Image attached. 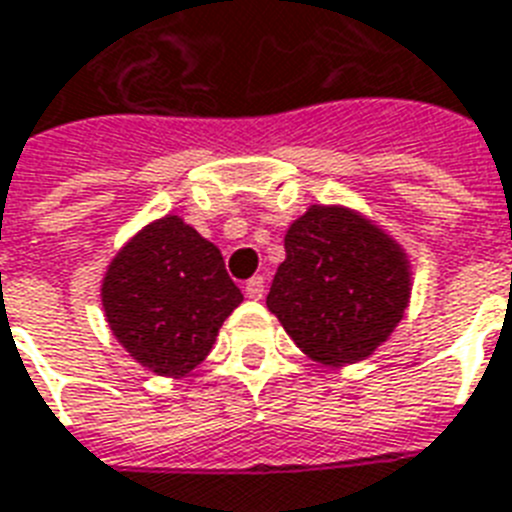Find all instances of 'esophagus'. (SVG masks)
I'll use <instances>...</instances> for the list:
<instances>
[{"label": "esophagus", "instance_id": "34e87169", "mask_svg": "<svg viewBox=\"0 0 512 512\" xmlns=\"http://www.w3.org/2000/svg\"><path fill=\"white\" fill-rule=\"evenodd\" d=\"M244 294H247L249 299H263V294H265V278L263 276L249 278L247 284H244Z\"/></svg>", "mask_w": 512, "mask_h": 512}]
</instances>
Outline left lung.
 Instances as JSON below:
<instances>
[{"instance_id": "1", "label": "left lung", "mask_w": 512, "mask_h": 512, "mask_svg": "<svg viewBox=\"0 0 512 512\" xmlns=\"http://www.w3.org/2000/svg\"><path fill=\"white\" fill-rule=\"evenodd\" d=\"M268 310L292 342L328 368L368 360L400 326L413 294V265L371 215L310 205L284 236Z\"/></svg>"}]
</instances>
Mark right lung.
Masks as SVG:
<instances>
[{
    "instance_id": "add662e5",
    "label": "right lung",
    "mask_w": 512,
    "mask_h": 512,
    "mask_svg": "<svg viewBox=\"0 0 512 512\" xmlns=\"http://www.w3.org/2000/svg\"><path fill=\"white\" fill-rule=\"evenodd\" d=\"M99 299L128 357L165 378L194 371L244 302L220 249L173 213L149 220L115 252Z\"/></svg>"
}]
</instances>
